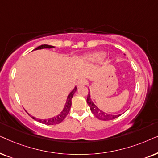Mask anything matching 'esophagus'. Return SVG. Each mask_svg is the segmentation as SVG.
<instances>
[{
	"label": "esophagus",
	"instance_id": "obj_1",
	"mask_svg": "<svg viewBox=\"0 0 158 158\" xmlns=\"http://www.w3.org/2000/svg\"><path fill=\"white\" fill-rule=\"evenodd\" d=\"M87 84V81L86 80V79H80L79 81H78L77 83V87H81V86H84V85H86Z\"/></svg>",
	"mask_w": 158,
	"mask_h": 158
}]
</instances>
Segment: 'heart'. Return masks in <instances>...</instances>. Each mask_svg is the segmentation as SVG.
Segmentation results:
<instances>
[{
  "instance_id": "1",
  "label": "heart",
  "mask_w": 158,
  "mask_h": 158,
  "mask_svg": "<svg viewBox=\"0 0 158 158\" xmlns=\"http://www.w3.org/2000/svg\"><path fill=\"white\" fill-rule=\"evenodd\" d=\"M106 56V54L102 52H95L87 54L84 56V60L87 62H97L102 60Z\"/></svg>"
}]
</instances>
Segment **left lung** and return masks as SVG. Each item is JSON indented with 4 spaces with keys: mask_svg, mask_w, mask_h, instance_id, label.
I'll use <instances>...</instances> for the list:
<instances>
[{
    "mask_svg": "<svg viewBox=\"0 0 158 158\" xmlns=\"http://www.w3.org/2000/svg\"><path fill=\"white\" fill-rule=\"evenodd\" d=\"M87 102L88 106H89L90 110H91L92 113L98 118V119L102 120V121H110V120H113L116 118L119 117L121 114L119 115H112V114H108V113H105L104 111L101 110L100 108H98V106L92 102L91 98H90V92L89 90V93L87 95Z\"/></svg>",
    "mask_w": 158,
    "mask_h": 158,
    "instance_id": "1",
    "label": "left lung"
}]
</instances>
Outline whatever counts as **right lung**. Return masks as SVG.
Masks as SVG:
<instances>
[{
	"label": "right lung",
	"mask_w": 158,
	"mask_h": 158,
	"mask_svg": "<svg viewBox=\"0 0 158 158\" xmlns=\"http://www.w3.org/2000/svg\"><path fill=\"white\" fill-rule=\"evenodd\" d=\"M55 48L54 46H52V45H42L38 46V47L35 48V50L43 49V48ZM77 87H75L74 89H73L72 91L70 92V94H69L68 97H67V100H66V104H65L64 110L61 111V113H60V114L56 115V117L51 118H48V119H44V120L43 119H38V118H37L31 116V117L33 119L36 120L37 121L40 122V123H44V124H46V125H54V124H58V123H61V122L65 119V118L66 117V115H68L69 110H70V108L71 106V99H72L73 94H74L76 91H77Z\"/></svg>",
	"instance_id": "add662e5"
}]
</instances>
